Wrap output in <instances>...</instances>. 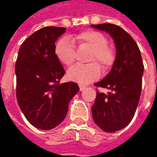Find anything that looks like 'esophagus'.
Returning a JSON list of instances; mask_svg holds the SVG:
<instances>
[{"label": "esophagus", "mask_w": 157, "mask_h": 157, "mask_svg": "<svg viewBox=\"0 0 157 157\" xmlns=\"http://www.w3.org/2000/svg\"><path fill=\"white\" fill-rule=\"evenodd\" d=\"M84 89H86V86H83V85H79V90H80V91H83Z\"/></svg>", "instance_id": "obj_1"}]
</instances>
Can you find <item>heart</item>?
<instances>
[{"instance_id": "heart-1", "label": "heart", "mask_w": 157, "mask_h": 157, "mask_svg": "<svg viewBox=\"0 0 157 157\" xmlns=\"http://www.w3.org/2000/svg\"><path fill=\"white\" fill-rule=\"evenodd\" d=\"M71 40L68 37H63L57 42L55 46V54L57 59L64 65L71 66L74 63L77 56L75 43L78 50L89 51L86 61L90 63L75 65L70 68L66 73L69 80L80 85H86L100 78L101 73L100 66L104 71H107L113 66L115 53L111 46L107 44V38L102 33L86 30Z\"/></svg>"}]
</instances>
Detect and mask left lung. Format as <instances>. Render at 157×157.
<instances>
[{"instance_id": "8db88e82", "label": "left lung", "mask_w": 157, "mask_h": 157, "mask_svg": "<svg viewBox=\"0 0 157 157\" xmlns=\"http://www.w3.org/2000/svg\"><path fill=\"white\" fill-rule=\"evenodd\" d=\"M92 27L110 34L116 47V57L109 73L97 87L111 90L97 92L92 106L94 122L105 132L113 133L127 127L136 113L142 92L143 63L136 41L120 26L102 23Z\"/></svg>"}]
</instances>
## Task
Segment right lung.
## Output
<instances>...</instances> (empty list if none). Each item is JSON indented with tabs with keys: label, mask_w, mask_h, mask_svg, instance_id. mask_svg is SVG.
Instances as JSON below:
<instances>
[{
	"label": "right lung",
	"mask_w": 157,
	"mask_h": 157,
	"mask_svg": "<svg viewBox=\"0 0 157 157\" xmlns=\"http://www.w3.org/2000/svg\"><path fill=\"white\" fill-rule=\"evenodd\" d=\"M66 28H42L22 43L15 62L16 99L22 113L34 127L50 130L66 116L70 100L79 87L60 84L65 71L55 54V42Z\"/></svg>",
	"instance_id": "1"
}]
</instances>
